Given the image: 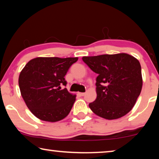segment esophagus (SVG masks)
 Returning <instances> with one entry per match:
<instances>
[{"label": "esophagus", "instance_id": "34e87169", "mask_svg": "<svg viewBox=\"0 0 159 159\" xmlns=\"http://www.w3.org/2000/svg\"><path fill=\"white\" fill-rule=\"evenodd\" d=\"M79 94H80V96H84V95H85V93H79Z\"/></svg>", "mask_w": 159, "mask_h": 159}]
</instances>
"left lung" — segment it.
I'll return each mask as SVG.
<instances>
[{
    "instance_id": "8db88e82",
    "label": "left lung",
    "mask_w": 159,
    "mask_h": 159,
    "mask_svg": "<svg viewBox=\"0 0 159 159\" xmlns=\"http://www.w3.org/2000/svg\"><path fill=\"white\" fill-rule=\"evenodd\" d=\"M82 60L98 74L96 99L89 103L91 111L108 120L127 114L136 103L143 85L139 61L127 53L84 56Z\"/></svg>"
}]
</instances>
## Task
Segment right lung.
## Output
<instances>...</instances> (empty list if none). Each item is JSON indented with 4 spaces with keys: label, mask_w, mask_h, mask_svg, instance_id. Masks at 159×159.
<instances>
[{
    "label": "right lung",
    "mask_w": 159,
    "mask_h": 159,
    "mask_svg": "<svg viewBox=\"0 0 159 159\" xmlns=\"http://www.w3.org/2000/svg\"><path fill=\"white\" fill-rule=\"evenodd\" d=\"M78 58L38 57L28 61L19 75L21 96L35 117L56 122L66 118L75 101L66 86L65 75Z\"/></svg>",
    "instance_id": "add662e5"
}]
</instances>
